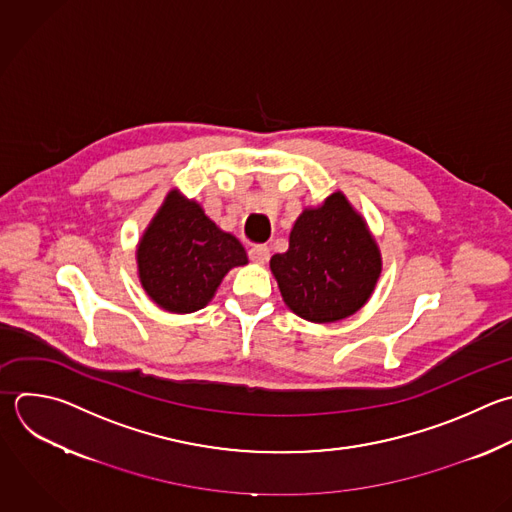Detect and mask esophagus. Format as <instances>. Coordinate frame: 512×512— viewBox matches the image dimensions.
Returning <instances> with one entry per match:
<instances>
[{
    "label": "esophagus",
    "mask_w": 512,
    "mask_h": 512,
    "mask_svg": "<svg viewBox=\"0 0 512 512\" xmlns=\"http://www.w3.org/2000/svg\"><path fill=\"white\" fill-rule=\"evenodd\" d=\"M248 256L256 264H264L270 258V248L266 244H252V248L248 250Z\"/></svg>",
    "instance_id": "1"
}]
</instances>
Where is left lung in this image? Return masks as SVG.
<instances>
[{
	"label": "left lung",
	"mask_w": 512,
	"mask_h": 512,
	"mask_svg": "<svg viewBox=\"0 0 512 512\" xmlns=\"http://www.w3.org/2000/svg\"><path fill=\"white\" fill-rule=\"evenodd\" d=\"M272 274L288 308L310 322L352 316L380 276V252L344 194L306 208L290 232V248L274 254Z\"/></svg>",
	"instance_id": "8db88e82"
}]
</instances>
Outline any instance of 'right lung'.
Instances as JSON below:
<instances>
[{"label":"right lung","mask_w":512,"mask_h":512,"mask_svg":"<svg viewBox=\"0 0 512 512\" xmlns=\"http://www.w3.org/2000/svg\"><path fill=\"white\" fill-rule=\"evenodd\" d=\"M246 262L244 246L176 190L138 246L144 290L158 306L176 314L204 308L228 270Z\"/></svg>","instance_id":"add662e5"}]
</instances>
